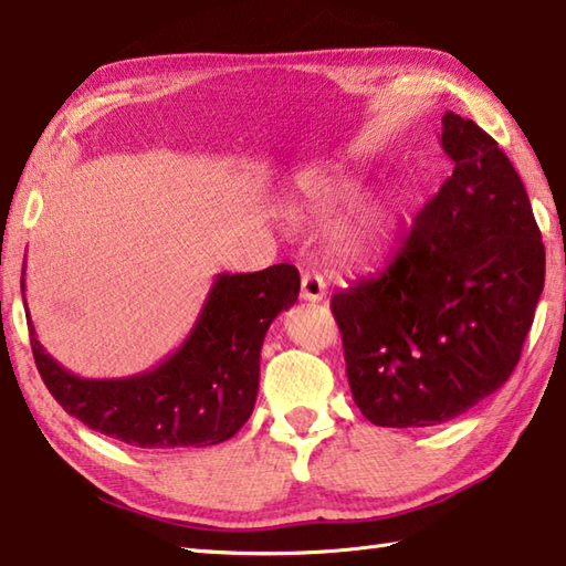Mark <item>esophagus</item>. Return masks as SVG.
Instances as JSON below:
<instances>
[{
  "mask_svg": "<svg viewBox=\"0 0 566 566\" xmlns=\"http://www.w3.org/2000/svg\"><path fill=\"white\" fill-rule=\"evenodd\" d=\"M302 300L304 302H324L326 300V284L322 274L304 272L302 274Z\"/></svg>",
  "mask_w": 566,
  "mask_h": 566,
  "instance_id": "esophagus-1",
  "label": "esophagus"
}]
</instances>
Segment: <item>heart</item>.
<instances>
[{
	"mask_svg": "<svg viewBox=\"0 0 566 566\" xmlns=\"http://www.w3.org/2000/svg\"><path fill=\"white\" fill-rule=\"evenodd\" d=\"M361 190L356 176H322L302 172L296 178L294 212L306 222H322L352 202ZM406 218V205L394 192L371 195L356 200L332 230L334 252L352 266H376L384 262L396 244L400 222Z\"/></svg>",
	"mask_w": 566,
	"mask_h": 566,
	"instance_id": "heart-1",
	"label": "heart"
}]
</instances>
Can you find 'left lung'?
Here are the masks:
<instances>
[{
	"instance_id": "1",
	"label": "left lung",
	"mask_w": 566,
	"mask_h": 566,
	"mask_svg": "<svg viewBox=\"0 0 566 566\" xmlns=\"http://www.w3.org/2000/svg\"><path fill=\"white\" fill-rule=\"evenodd\" d=\"M450 176L394 260L332 296L352 396L374 426L428 428L495 394L544 290L525 185L478 123L448 111Z\"/></svg>"
}]
</instances>
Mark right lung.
<instances>
[{
	"mask_svg": "<svg viewBox=\"0 0 566 566\" xmlns=\"http://www.w3.org/2000/svg\"><path fill=\"white\" fill-rule=\"evenodd\" d=\"M296 296L300 272L292 264L218 274L178 352L150 371L126 378L66 371L39 344L29 310L27 322L39 374L69 416L133 448H205L248 423L260 388L264 334Z\"/></svg>",
	"mask_w": 566,
	"mask_h": 566,
	"instance_id": "obj_1",
	"label": "right lung"
}]
</instances>
